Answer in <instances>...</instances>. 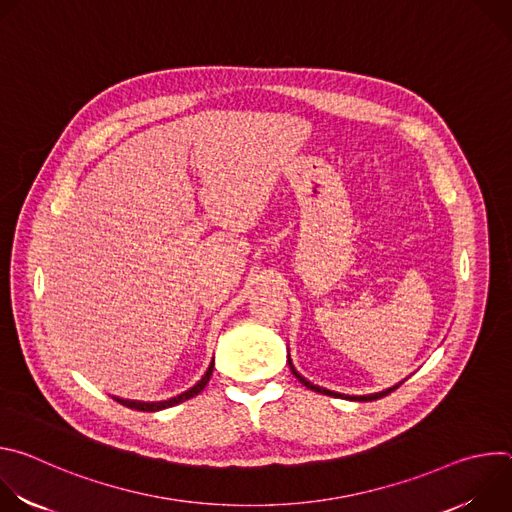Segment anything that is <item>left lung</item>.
I'll return each mask as SVG.
<instances>
[{
    "mask_svg": "<svg viewBox=\"0 0 512 512\" xmlns=\"http://www.w3.org/2000/svg\"><path fill=\"white\" fill-rule=\"evenodd\" d=\"M289 369H291V373H294V377L302 383V385H306L308 389H312V391H316V393H324V395H330V397H346V395H340V393H334V391H326V389H322V387H316V385H312L310 381H306L296 369H294V364H291V360H289ZM391 391H395V387L393 389H389V391H383V393H377V395H367V397H348V399H354V401H375V399H381V397H385V395H389Z\"/></svg>",
    "mask_w": 512,
    "mask_h": 512,
    "instance_id": "obj_1",
    "label": "left lung"
}]
</instances>
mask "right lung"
<instances>
[{
	"label": "right lung",
	"mask_w": 512,
	"mask_h": 512,
	"mask_svg": "<svg viewBox=\"0 0 512 512\" xmlns=\"http://www.w3.org/2000/svg\"><path fill=\"white\" fill-rule=\"evenodd\" d=\"M212 369H214V360L210 362V367H208L206 375H204L190 391H186V393H182V395H178V397H172V399H168V401H158V403H141V401H125V399H117V401H119L121 405L129 407V409H135V411H160V409H168V407H172V405H178V403H182V401H186V399L198 395V393L206 387V383L210 381Z\"/></svg>",
	"instance_id": "obj_1"
}]
</instances>
